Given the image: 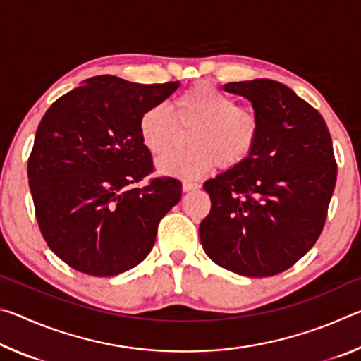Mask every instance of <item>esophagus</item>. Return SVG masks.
I'll list each match as a JSON object with an SVG mask.
<instances>
[{
    "mask_svg": "<svg viewBox=\"0 0 361 361\" xmlns=\"http://www.w3.org/2000/svg\"><path fill=\"white\" fill-rule=\"evenodd\" d=\"M199 188H200V185H197V183H192V181L183 183V191H185V192L194 191V189H199Z\"/></svg>",
    "mask_w": 361,
    "mask_h": 361,
    "instance_id": "esophagus-1",
    "label": "esophagus"
}]
</instances>
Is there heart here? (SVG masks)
I'll use <instances>...</instances> for the list:
<instances>
[{
    "label": "heart",
    "mask_w": 361,
    "mask_h": 361,
    "mask_svg": "<svg viewBox=\"0 0 361 361\" xmlns=\"http://www.w3.org/2000/svg\"><path fill=\"white\" fill-rule=\"evenodd\" d=\"M188 133L189 149L172 152L157 161L162 175L194 180L216 166L239 167L253 151L259 137V118L255 109L235 105L232 97L212 84L199 82L175 102V118L167 106H149L138 121L140 138L152 156L166 154Z\"/></svg>",
    "instance_id": "obj_1"
}]
</instances>
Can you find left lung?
<instances>
[{
    "label": "left lung",
    "mask_w": 361,
    "mask_h": 361,
    "mask_svg": "<svg viewBox=\"0 0 361 361\" xmlns=\"http://www.w3.org/2000/svg\"><path fill=\"white\" fill-rule=\"evenodd\" d=\"M259 118V137L239 167L205 181L210 213L200 223L209 258L231 272L271 277L315 245L326 221L338 166L325 119L285 84H224Z\"/></svg>",
    "instance_id": "obj_1"
}]
</instances>
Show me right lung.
I'll use <instances>...</instances> for the list:
<instances>
[{"mask_svg":"<svg viewBox=\"0 0 361 361\" xmlns=\"http://www.w3.org/2000/svg\"><path fill=\"white\" fill-rule=\"evenodd\" d=\"M180 82L137 84L95 76L60 97L38 126L28 185L41 234L79 272L111 277L140 264L159 221L181 199V183L152 178L138 121Z\"/></svg>","mask_w":361,"mask_h":361,"instance_id":"1","label":"right lung"}]
</instances>
